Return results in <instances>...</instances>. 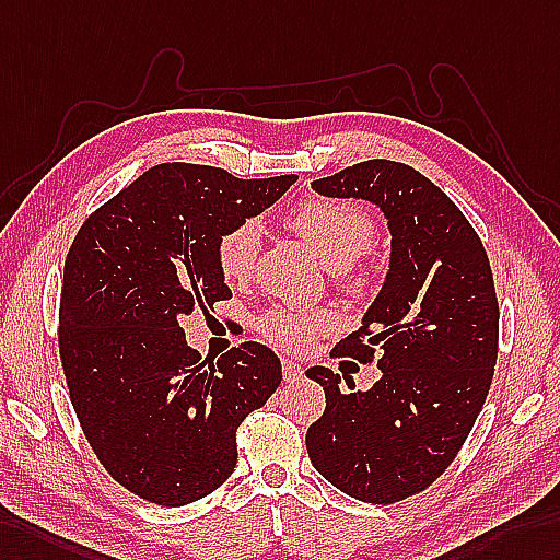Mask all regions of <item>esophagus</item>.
Masks as SVG:
<instances>
[{"label": "esophagus", "mask_w": 560, "mask_h": 560, "mask_svg": "<svg viewBox=\"0 0 560 560\" xmlns=\"http://www.w3.org/2000/svg\"><path fill=\"white\" fill-rule=\"evenodd\" d=\"M282 377L288 380V383H294V380L304 377V368H302V363L284 359V361H282Z\"/></svg>", "instance_id": "34e87169"}]
</instances>
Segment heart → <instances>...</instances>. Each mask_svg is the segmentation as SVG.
Listing matches in <instances>:
<instances>
[{"mask_svg": "<svg viewBox=\"0 0 560 560\" xmlns=\"http://www.w3.org/2000/svg\"><path fill=\"white\" fill-rule=\"evenodd\" d=\"M284 223L318 254L327 268L335 270L337 284L345 292L365 296L375 290L380 266L365 258L375 240V223L363 209L349 201L308 197L284 215ZM258 249L261 225L256 221H242L225 230L215 242V264L221 276L228 282L249 280ZM337 327L339 316L330 308H270L258 320V332L284 351L308 349Z\"/></svg>", "mask_w": 560, "mask_h": 560, "instance_id": "obj_1", "label": "heart"}]
</instances>
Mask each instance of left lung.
Instances as JSON below:
<instances>
[{
    "label": "left lung",
    "mask_w": 560,
    "mask_h": 560,
    "mask_svg": "<svg viewBox=\"0 0 560 560\" xmlns=\"http://www.w3.org/2000/svg\"><path fill=\"white\" fill-rule=\"evenodd\" d=\"M325 197L377 203L389 221L392 264L363 325L335 359L377 363L368 392L313 365L325 411L306 432L327 482L365 503H397L452 466L492 387L499 302L480 235L442 189L399 161L371 159L313 180Z\"/></svg>",
    "instance_id": "8db88e82"
}]
</instances>
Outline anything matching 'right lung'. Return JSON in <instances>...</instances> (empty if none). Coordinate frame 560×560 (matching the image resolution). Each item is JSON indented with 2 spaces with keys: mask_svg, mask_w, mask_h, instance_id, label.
<instances>
[{
  "mask_svg": "<svg viewBox=\"0 0 560 560\" xmlns=\"http://www.w3.org/2000/svg\"><path fill=\"white\" fill-rule=\"evenodd\" d=\"M294 180L161 163L73 237L59 299L68 397L92 452L135 497L175 509L215 492L235 470L242 420L278 389L268 347L242 342L207 365L180 323L233 296L218 237Z\"/></svg>",
  "mask_w": 560,
  "mask_h": 560,
  "instance_id": "add662e5",
  "label": "right lung"
}]
</instances>
